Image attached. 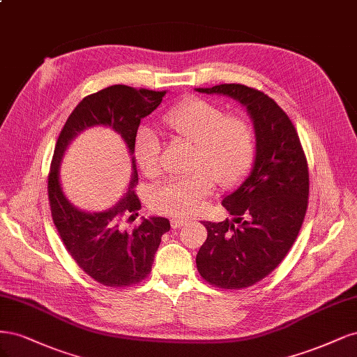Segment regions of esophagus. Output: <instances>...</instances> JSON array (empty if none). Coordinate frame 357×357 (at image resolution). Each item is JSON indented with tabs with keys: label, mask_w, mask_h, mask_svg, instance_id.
Here are the masks:
<instances>
[{
	"label": "esophagus",
	"mask_w": 357,
	"mask_h": 357,
	"mask_svg": "<svg viewBox=\"0 0 357 357\" xmlns=\"http://www.w3.org/2000/svg\"><path fill=\"white\" fill-rule=\"evenodd\" d=\"M170 224H172V228H181V227H183V225H187L188 224V221L185 220H178V218H172L170 220Z\"/></svg>",
	"instance_id": "1"
}]
</instances>
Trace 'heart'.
<instances>
[{
    "mask_svg": "<svg viewBox=\"0 0 357 357\" xmlns=\"http://www.w3.org/2000/svg\"><path fill=\"white\" fill-rule=\"evenodd\" d=\"M163 121L170 130L187 142L195 144L192 169L188 176L172 178L151 194L155 212L175 218L199 213L215 190V179L221 185H231L241 178L255 154V130L240 114L225 111L203 98H187L169 108ZM162 142L149 129H141L135 139V157L149 178L160 174Z\"/></svg>",
    "mask_w": 357,
    "mask_h": 357,
    "instance_id": "b5f03b06",
    "label": "heart"
}]
</instances>
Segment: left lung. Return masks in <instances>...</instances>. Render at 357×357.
<instances>
[{"instance_id": "left-lung-1", "label": "left lung", "mask_w": 357, "mask_h": 357, "mask_svg": "<svg viewBox=\"0 0 357 357\" xmlns=\"http://www.w3.org/2000/svg\"><path fill=\"white\" fill-rule=\"evenodd\" d=\"M245 105L254 121V169L222 206L233 220L203 221L208 229L195 264L202 278L221 289L261 282L283 261L300 233L308 206V166L287 114L264 91L243 84L197 89Z\"/></svg>"}]
</instances>
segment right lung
Wrapping results in <instances>:
<instances>
[{"label":"right lung","mask_w":357,"mask_h":357,"mask_svg":"<svg viewBox=\"0 0 357 357\" xmlns=\"http://www.w3.org/2000/svg\"><path fill=\"white\" fill-rule=\"evenodd\" d=\"M165 95L166 91L137 90L121 84L89 95L68 117L54 146L47 185L53 222L77 266L107 287L133 286L146 279L170 222L167 218L153 216L133 229L126 227L135 221L141 209L139 197L135 192L137 170L133 157L126 197L114 208L95 213L78 211L66 200L59 183V165L74 137L93 126H108L120 133L132 155L141 120L160 105Z\"/></svg>","instance_id":"add662e5"}]
</instances>
